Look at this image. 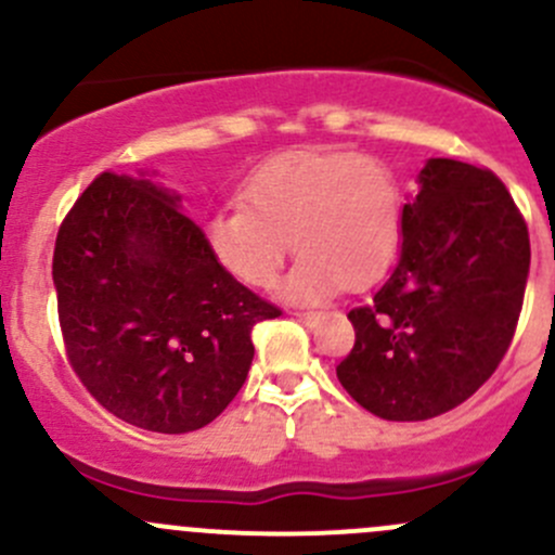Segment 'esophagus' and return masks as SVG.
I'll list each match as a JSON object with an SVG mask.
<instances>
[{"mask_svg":"<svg viewBox=\"0 0 555 555\" xmlns=\"http://www.w3.org/2000/svg\"><path fill=\"white\" fill-rule=\"evenodd\" d=\"M295 317H298L304 324H317L319 322L317 311H295Z\"/></svg>","mask_w":555,"mask_h":555,"instance_id":"1","label":"esophagus"}]
</instances>
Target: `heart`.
<instances>
[{
	"label": "heart",
	"mask_w": 555,
	"mask_h": 555,
	"mask_svg": "<svg viewBox=\"0 0 555 555\" xmlns=\"http://www.w3.org/2000/svg\"><path fill=\"white\" fill-rule=\"evenodd\" d=\"M244 204L215 211L204 238L215 260L246 287H271L289 249L293 300H322L344 284L365 287L402 244V184L373 155L300 150L266 160L242 190Z\"/></svg>",
	"instance_id": "obj_1"
}]
</instances>
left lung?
Listing matches in <instances>:
<instances>
[{"instance_id": "8db88e82", "label": "left lung", "mask_w": 555, "mask_h": 555, "mask_svg": "<svg viewBox=\"0 0 555 555\" xmlns=\"http://www.w3.org/2000/svg\"><path fill=\"white\" fill-rule=\"evenodd\" d=\"M402 209V251L371 304L349 311L338 382L365 411L424 422L491 378L516 335L529 228L491 169L433 158Z\"/></svg>"}]
</instances>
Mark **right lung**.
<instances>
[{
	"instance_id": "obj_1",
	"label": "right lung",
	"mask_w": 555,
	"mask_h": 555,
	"mask_svg": "<svg viewBox=\"0 0 555 555\" xmlns=\"http://www.w3.org/2000/svg\"><path fill=\"white\" fill-rule=\"evenodd\" d=\"M177 204L150 179L102 171L53 249L72 371L112 416L164 435L231 405L255 357L251 330L282 313L215 260Z\"/></svg>"
}]
</instances>
